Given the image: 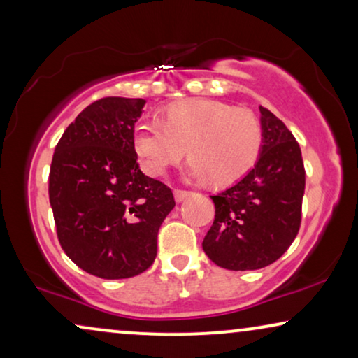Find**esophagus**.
I'll use <instances>...</instances> for the list:
<instances>
[{
    "label": "esophagus",
    "mask_w": 358,
    "mask_h": 358,
    "mask_svg": "<svg viewBox=\"0 0 358 358\" xmlns=\"http://www.w3.org/2000/svg\"><path fill=\"white\" fill-rule=\"evenodd\" d=\"M173 194H175V201L180 203V201L187 200L189 194H192V192H187V189H175Z\"/></svg>",
    "instance_id": "obj_1"
}]
</instances>
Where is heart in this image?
<instances>
[{
	"mask_svg": "<svg viewBox=\"0 0 358 358\" xmlns=\"http://www.w3.org/2000/svg\"><path fill=\"white\" fill-rule=\"evenodd\" d=\"M134 150L143 171L164 175L188 155V176L194 182L228 187L244 178L261 155L262 125L248 108L211 99L170 103L158 122L135 125Z\"/></svg>",
	"mask_w": 358,
	"mask_h": 358,
	"instance_id": "heart-1",
	"label": "heart"
}]
</instances>
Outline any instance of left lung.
I'll use <instances>...</instances> for the list:
<instances>
[{
  "instance_id": "obj_1",
  "label": "left lung",
  "mask_w": 358,
  "mask_h": 358,
  "mask_svg": "<svg viewBox=\"0 0 358 358\" xmlns=\"http://www.w3.org/2000/svg\"><path fill=\"white\" fill-rule=\"evenodd\" d=\"M264 142L255 169L211 196L215 221L203 251L220 268L255 271L278 261L301 228L306 170L299 143L268 108L259 107Z\"/></svg>"
}]
</instances>
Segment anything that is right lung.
I'll list each match as a JSON object with an SVG mask.
<instances>
[{"label": "right lung", "mask_w": 358, "mask_h": 358, "mask_svg": "<svg viewBox=\"0 0 358 358\" xmlns=\"http://www.w3.org/2000/svg\"><path fill=\"white\" fill-rule=\"evenodd\" d=\"M143 106L125 97L92 102L52 155L49 201L59 243L80 269L102 279L150 268L158 229L175 206L171 189L138 169L132 135Z\"/></svg>", "instance_id": "obj_1"}]
</instances>
